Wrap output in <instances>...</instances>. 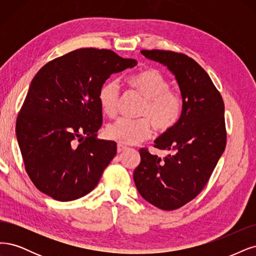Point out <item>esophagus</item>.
Listing matches in <instances>:
<instances>
[{
    "instance_id": "34e87169",
    "label": "esophagus",
    "mask_w": 256,
    "mask_h": 256,
    "mask_svg": "<svg viewBox=\"0 0 256 256\" xmlns=\"http://www.w3.org/2000/svg\"><path fill=\"white\" fill-rule=\"evenodd\" d=\"M126 149H128L126 146L122 144H118V146H117V151H118V153H120V152H122V151H124Z\"/></svg>"
}]
</instances>
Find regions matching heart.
I'll return each mask as SVG.
<instances>
[{"instance_id": "heart-1", "label": "heart", "mask_w": 256, "mask_h": 256, "mask_svg": "<svg viewBox=\"0 0 256 256\" xmlns=\"http://www.w3.org/2000/svg\"><path fill=\"white\" fill-rule=\"evenodd\" d=\"M126 85L144 98L137 120L118 119L106 128V136L120 144H136L149 138L152 126L164 133L176 124L182 112L183 98L176 89L169 88V80L154 68L139 71L126 80ZM120 86L117 80H107L98 90V100L103 114L117 116L120 102Z\"/></svg>"}]
</instances>
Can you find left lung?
Masks as SVG:
<instances>
[{"label":"left lung","instance_id":"left-lung-1","mask_svg":"<svg viewBox=\"0 0 256 256\" xmlns=\"http://www.w3.org/2000/svg\"><path fill=\"white\" fill-rule=\"evenodd\" d=\"M142 54L174 74L183 108L176 124L154 142L156 149L171 153L162 158L142 148L134 182L144 200L173 210L202 192L226 149L224 103L208 74L192 57L164 50Z\"/></svg>","mask_w":256,"mask_h":256}]
</instances>
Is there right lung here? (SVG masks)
<instances>
[{
    "label": "right lung",
    "mask_w": 256,
    "mask_h": 256,
    "mask_svg": "<svg viewBox=\"0 0 256 256\" xmlns=\"http://www.w3.org/2000/svg\"><path fill=\"white\" fill-rule=\"evenodd\" d=\"M135 60L84 48L48 62L32 78L16 123L26 170L41 192L76 200L98 185L117 144L96 138L102 126L98 90Z\"/></svg>",
    "instance_id": "right-lung-1"
}]
</instances>
